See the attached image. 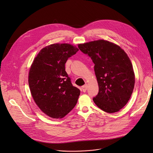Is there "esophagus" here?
<instances>
[{
	"label": "esophagus",
	"instance_id": "esophagus-1",
	"mask_svg": "<svg viewBox=\"0 0 153 153\" xmlns=\"http://www.w3.org/2000/svg\"><path fill=\"white\" fill-rule=\"evenodd\" d=\"M87 87H87V84H85L84 85L82 86V90L83 92H85L87 89Z\"/></svg>",
	"mask_w": 153,
	"mask_h": 153
}]
</instances>
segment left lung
I'll return each instance as SVG.
<instances>
[{
	"label": "left lung",
	"mask_w": 153,
	"mask_h": 153,
	"mask_svg": "<svg viewBox=\"0 0 153 153\" xmlns=\"http://www.w3.org/2000/svg\"><path fill=\"white\" fill-rule=\"evenodd\" d=\"M95 64L99 91L93 98L102 110L113 113L123 108L133 93L135 77L131 61L119 46L100 40L79 45Z\"/></svg>",
	"instance_id": "obj_1"
}]
</instances>
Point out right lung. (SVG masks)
<instances>
[{"mask_svg": "<svg viewBox=\"0 0 153 153\" xmlns=\"http://www.w3.org/2000/svg\"><path fill=\"white\" fill-rule=\"evenodd\" d=\"M78 51L70 44L51 45L40 51L30 68L28 83L32 97L51 117H63L76 104L80 90L73 86L65 63Z\"/></svg>", "mask_w": 153, "mask_h": 153, "instance_id": "right-lung-1", "label": "right lung"}]
</instances>
